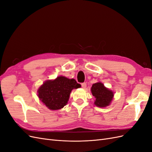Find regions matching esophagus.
<instances>
[{"instance_id": "1", "label": "esophagus", "mask_w": 152, "mask_h": 152, "mask_svg": "<svg viewBox=\"0 0 152 152\" xmlns=\"http://www.w3.org/2000/svg\"><path fill=\"white\" fill-rule=\"evenodd\" d=\"M81 86H82V88H86V86H87V85H86V83H82L81 84Z\"/></svg>"}]
</instances>
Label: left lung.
<instances>
[{
	"label": "left lung",
	"instance_id": "8db88e82",
	"mask_svg": "<svg viewBox=\"0 0 152 152\" xmlns=\"http://www.w3.org/2000/svg\"><path fill=\"white\" fill-rule=\"evenodd\" d=\"M91 93L94 96L96 100L94 104L98 107L103 108L111 103L113 98V92L104 87L102 82H97L91 87Z\"/></svg>",
	"mask_w": 152,
	"mask_h": 152
}]
</instances>
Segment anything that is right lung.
I'll list each match as a JSON object with an SVG mask.
<instances>
[{
  "instance_id": "1",
  "label": "right lung",
  "mask_w": 152,
  "mask_h": 152,
  "mask_svg": "<svg viewBox=\"0 0 152 152\" xmlns=\"http://www.w3.org/2000/svg\"><path fill=\"white\" fill-rule=\"evenodd\" d=\"M80 87L75 79L59 76L54 80L44 82L37 91L38 96L49 110H59L67 104L72 89Z\"/></svg>"
}]
</instances>
